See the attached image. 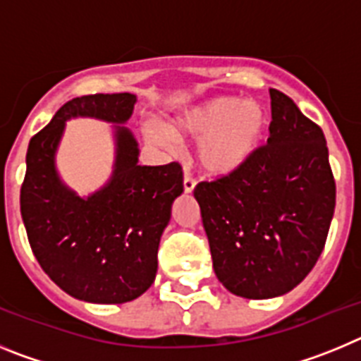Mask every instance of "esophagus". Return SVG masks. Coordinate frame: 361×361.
<instances>
[{"mask_svg":"<svg viewBox=\"0 0 361 361\" xmlns=\"http://www.w3.org/2000/svg\"><path fill=\"white\" fill-rule=\"evenodd\" d=\"M195 184L197 183L190 177V175H184V191H186V193H191V191L195 190Z\"/></svg>","mask_w":361,"mask_h":361,"instance_id":"34e87169","label":"esophagus"}]
</instances>
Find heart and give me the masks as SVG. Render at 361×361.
<instances>
[{
  "label": "heart",
  "mask_w": 361,
  "mask_h": 361,
  "mask_svg": "<svg viewBox=\"0 0 361 361\" xmlns=\"http://www.w3.org/2000/svg\"><path fill=\"white\" fill-rule=\"evenodd\" d=\"M267 126L269 114L262 103L219 95L178 110L166 128L146 124L142 137L166 153L177 152L180 141H195L199 170L212 178H228L255 161Z\"/></svg>",
  "instance_id": "1"
}]
</instances>
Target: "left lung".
<instances>
[{"label":"left lung","instance_id":"obj_1","mask_svg":"<svg viewBox=\"0 0 361 361\" xmlns=\"http://www.w3.org/2000/svg\"><path fill=\"white\" fill-rule=\"evenodd\" d=\"M269 94L267 145L240 173L193 191L216 279L250 300L286 295L309 275L336 202L322 128L291 97L273 88Z\"/></svg>","mask_w":361,"mask_h":361}]
</instances>
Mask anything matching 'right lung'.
<instances>
[{"instance_id": "1", "label": "right lung", "mask_w": 361, "mask_h": 361, "mask_svg": "<svg viewBox=\"0 0 361 361\" xmlns=\"http://www.w3.org/2000/svg\"><path fill=\"white\" fill-rule=\"evenodd\" d=\"M135 103L128 92L75 97L28 145L21 216L30 247L63 291L90 304L132 302L152 286L171 204L184 191L177 162L139 164V145L124 126ZM79 116L114 124L112 173L88 196L62 183L55 162L66 121Z\"/></svg>"}]
</instances>
